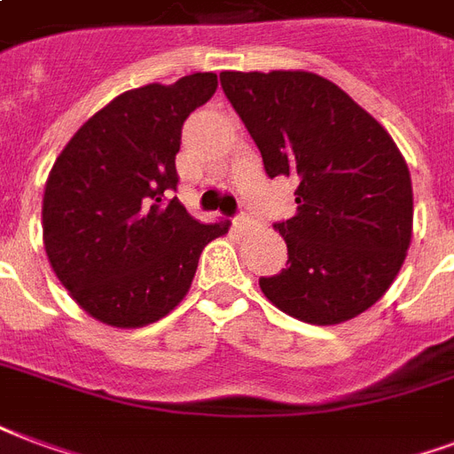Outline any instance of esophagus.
Wrapping results in <instances>:
<instances>
[{
  "instance_id": "obj_1",
  "label": "esophagus",
  "mask_w": 454,
  "mask_h": 454,
  "mask_svg": "<svg viewBox=\"0 0 454 454\" xmlns=\"http://www.w3.org/2000/svg\"><path fill=\"white\" fill-rule=\"evenodd\" d=\"M234 224H237L239 230H244V227H248V224H251V217H248V213H239L237 217H234Z\"/></svg>"
}]
</instances>
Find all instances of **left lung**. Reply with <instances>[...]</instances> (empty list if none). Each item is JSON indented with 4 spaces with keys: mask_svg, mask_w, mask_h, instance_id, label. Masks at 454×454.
Masks as SVG:
<instances>
[{
    "mask_svg": "<svg viewBox=\"0 0 454 454\" xmlns=\"http://www.w3.org/2000/svg\"><path fill=\"white\" fill-rule=\"evenodd\" d=\"M220 83L265 175L299 182L296 215L275 223L289 265L261 278L263 294L311 325L371 309L404 263L414 220L411 176L390 134L311 71H223Z\"/></svg>",
    "mask_w": 454,
    "mask_h": 454,
    "instance_id": "1",
    "label": "left lung"
}]
</instances>
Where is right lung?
<instances>
[{
    "label": "right lung",
    "mask_w": 454,
    "mask_h": 454,
    "mask_svg": "<svg viewBox=\"0 0 454 454\" xmlns=\"http://www.w3.org/2000/svg\"><path fill=\"white\" fill-rule=\"evenodd\" d=\"M217 76L126 90L95 112L54 160L43 241L54 275L81 309L114 328H143L182 301L200 251L230 230L186 213L175 158L191 112Z\"/></svg>",
    "instance_id": "right-lung-1"
}]
</instances>
